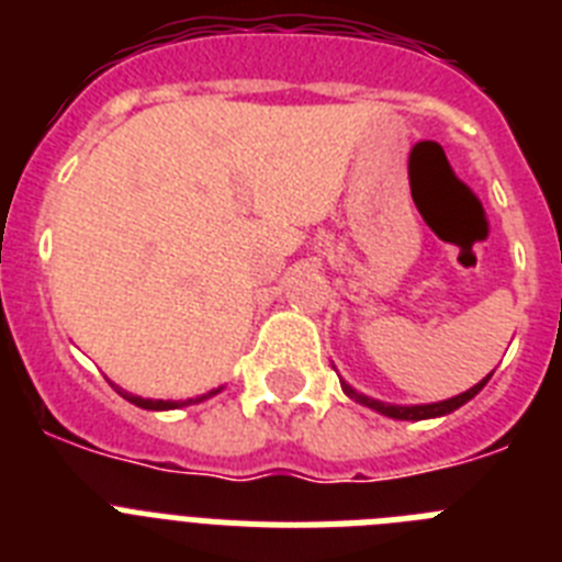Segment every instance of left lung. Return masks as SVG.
<instances>
[{
  "label": "left lung",
  "instance_id": "obj_1",
  "mask_svg": "<svg viewBox=\"0 0 562 562\" xmlns=\"http://www.w3.org/2000/svg\"><path fill=\"white\" fill-rule=\"evenodd\" d=\"M488 376H492V374H488ZM488 376H485V380H480L477 385H471V389L463 391V394H457V397L440 400V403H423V405L383 403V400H374V397H366V394H360V391L351 389V385H348L346 380H339V385H342V391H346V394L353 400V403L369 405L371 412L383 414V417H391V419H434V417H446V414L457 412L460 405L469 403L471 397H477L480 391H483V385L488 383Z\"/></svg>",
  "mask_w": 562,
  "mask_h": 562
}]
</instances>
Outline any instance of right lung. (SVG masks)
<instances>
[{
    "label": "right lung",
    "mask_w": 562,
    "mask_h": 562,
    "mask_svg": "<svg viewBox=\"0 0 562 562\" xmlns=\"http://www.w3.org/2000/svg\"><path fill=\"white\" fill-rule=\"evenodd\" d=\"M108 383H111V380H108ZM111 385H113V391L120 394V397H125V400H128V403L139 405V408H145V412H171V408H182V405L202 403V400L214 397V394H220V391H223V385H220V389L209 391V394H202V397H191V400H145V397H136V394H131V391L120 389V385H116V383H111Z\"/></svg>",
    "instance_id": "1"
}]
</instances>
